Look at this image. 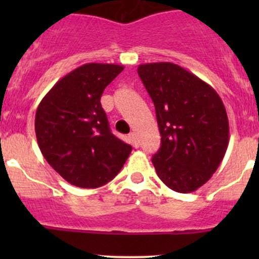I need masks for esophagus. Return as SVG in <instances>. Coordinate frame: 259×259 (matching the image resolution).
<instances>
[{
	"mask_svg": "<svg viewBox=\"0 0 259 259\" xmlns=\"http://www.w3.org/2000/svg\"><path fill=\"white\" fill-rule=\"evenodd\" d=\"M129 142H130V144L134 146V148H139V140H138V137L135 133L129 134Z\"/></svg>",
	"mask_w": 259,
	"mask_h": 259,
	"instance_id": "1",
	"label": "esophagus"
}]
</instances>
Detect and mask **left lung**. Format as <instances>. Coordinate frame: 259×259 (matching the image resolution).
<instances>
[{"label": "left lung", "mask_w": 259, "mask_h": 259, "mask_svg": "<svg viewBox=\"0 0 259 259\" xmlns=\"http://www.w3.org/2000/svg\"><path fill=\"white\" fill-rule=\"evenodd\" d=\"M155 106L161 145L151 161L161 182L192 193L210 179L228 148L229 122L217 91L171 62L138 67Z\"/></svg>", "instance_id": "1"}]
</instances>
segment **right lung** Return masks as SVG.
Instances as JSON below:
<instances>
[{"label":"right lung","mask_w":259,"mask_h":259,"mask_svg":"<svg viewBox=\"0 0 259 259\" xmlns=\"http://www.w3.org/2000/svg\"><path fill=\"white\" fill-rule=\"evenodd\" d=\"M124 70L85 64L57 81L36 111L35 132L46 161L70 184L99 188L114 179L132 146L111 133L100 99Z\"/></svg>","instance_id":"1"}]
</instances>
